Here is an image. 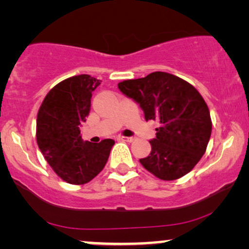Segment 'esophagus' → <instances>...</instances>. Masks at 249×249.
<instances>
[{"label":"esophagus","mask_w":249,"mask_h":249,"mask_svg":"<svg viewBox=\"0 0 249 249\" xmlns=\"http://www.w3.org/2000/svg\"><path fill=\"white\" fill-rule=\"evenodd\" d=\"M118 139L120 141H124V142H133L134 137H128V136H119Z\"/></svg>","instance_id":"34e87169"}]
</instances>
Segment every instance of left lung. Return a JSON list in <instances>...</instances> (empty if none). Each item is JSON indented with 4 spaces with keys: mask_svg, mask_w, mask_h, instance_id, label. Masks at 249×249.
<instances>
[{
    "mask_svg": "<svg viewBox=\"0 0 249 249\" xmlns=\"http://www.w3.org/2000/svg\"><path fill=\"white\" fill-rule=\"evenodd\" d=\"M127 98L140 105L145 121L160 124L151 151L141 164L163 180L189 174L205 154L212 131L210 110L192 85L165 72L118 84Z\"/></svg>",
    "mask_w": 249,
    "mask_h": 249,
    "instance_id": "8db88e82",
    "label": "left lung"
}]
</instances>
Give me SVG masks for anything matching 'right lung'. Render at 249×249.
Instances as JSON below:
<instances>
[{
  "instance_id": "1",
  "label": "right lung",
  "mask_w": 249,
  "mask_h": 249,
  "mask_svg": "<svg viewBox=\"0 0 249 249\" xmlns=\"http://www.w3.org/2000/svg\"><path fill=\"white\" fill-rule=\"evenodd\" d=\"M101 80L89 74L65 79L44 99L37 115V143L46 162L61 179L86 184L106 165L114 140L92 143L81 139L80 127L90 109L92 92Z\"/></svg>"
}]
</instances>
